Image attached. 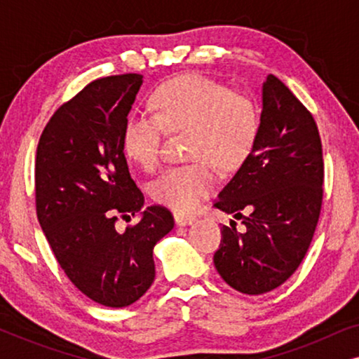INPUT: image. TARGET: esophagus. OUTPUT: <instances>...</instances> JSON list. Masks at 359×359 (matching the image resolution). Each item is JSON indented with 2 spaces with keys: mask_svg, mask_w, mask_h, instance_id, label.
Masks as SVG:
<instances>
[{
  "mask_svg": "<svg viewBox=\"0 0 359 359\" xmlns=\"http://www.w3.org/2000/svg\"><path fill=\"white\" fill-rule=\"evenodd\" d=\"M175 222L178 227H184V225L193 224L194 217H191V215H184V214H175Z\"/></svg>",
  "mask_w": 359,
  "mask_h": 359,
  "instance_id": "esophagus-1",
  "label": "esophagus"
}]
</instances>
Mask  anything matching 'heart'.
Returning <instances> with one entry per match:
<instances>
[{
	"mask_svg": "<svg viewBox=\"0 0 359 359\" xmlns=\"http://www.w3.org/2000/svg\"><path fill=\"white\" fill-rule=\"evenodd\" d=\"M151 116H130L121 135L124 155L145 171L158 166L161 139L188 132V165L165 170L150 184L155 203L191 212L217 183L214 163L233 170L247 158L259 130L258 107L243 93L203 75H181L151 93Z\"/></svg>",
	"mask_w": 359,
	"mask_h": 359,
	"instance_id": "b5f03b06",
	"label": "heart"
}]
</instances>
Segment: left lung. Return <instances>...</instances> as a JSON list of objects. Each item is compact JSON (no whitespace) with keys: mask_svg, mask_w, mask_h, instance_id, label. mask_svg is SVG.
<instances>
[{"mask_svg":"<svg viewBox=\"0 0 359 359\" xmlns=\"http://www.w3.org/2000/svg\"><path fill=\"white\" fill-rule=\"evenodd\" d=\"M323 158L316 121L274 75L262 86V117L252 151L214 205L243 219L224 225L214 264L235 291H273L306 257L322 208ZM248 210V216L241 210Z\"/></svg>","mask_w":359,"mask_h":359,"instance_id":"obj_1","label":"left lung"}]
</instances>
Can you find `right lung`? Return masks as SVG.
<instances>
[{
	"mask_svg": "<svg viewBox=\"0 0 359 359\" xmlns=\"http://www.w3.org/2000/svg\"><path fill=\"white\" fill-rule=\"evenodd\" d=\"M144 76H106L83 88L47 122L36 156L39 224L68 279L101 306L127 307L155 279L154 247L173 229L130 178L121 135ZM141 214L117 233L116 214Z\"/></svg>",
	"mask_w": 359,
	"mask_h": 359,
	"instance_id": "1",
	"label": "right lung"
}]
</instances>
